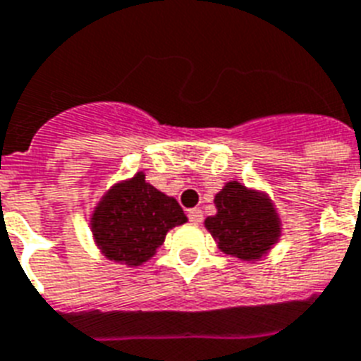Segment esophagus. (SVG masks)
Listing matches in <instances>:
<instances>
[{"instance_id": "obj_1", "label": "esophagus", "mask_w": 361, "mask_h": 361, "mask_svg": "<svg viewBox=\"0 0 361 361\" xmlns=\"http://www.w3.org/2000/svg\"><path fill=\"white\" fill-rule=\"evenodd\" d=\"M187 216H189V221L192 222V224H200L202 221H204V213H202V209H189V213H187Z\"/></svg>"}]
</instances>
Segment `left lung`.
<instances>
[{
  "mask_svg": "<svg viewBox=\"0 0 361 361\" xmlns=\"http://www.w3.org/2000/svg\"><path fill=\"white\" fill-rule=\"evenodd\" d=\"M215 206L216 215L207 216L206 228L224 254L259 259L278 241V216L265 196L230 181L215 196Z\"/></svg>",
  "mask_w": 361,
  "mask_h": 361,
  "instance_id": "1",
  "label": "left lung"
}]
</instances>
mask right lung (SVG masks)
<instances>
[{
    "mask_svg": "<svg viewBox=\"0 0 361 361\" xmlns=\"http://www.w3.org/2000/svg\"><path fill=\"white\" fill-rule=\"evenodd\" d=\"M187 221L180 204L146 183L145 174L114 185L92 215V233L105 256L140 265L165 241L166 231Z\"/></svg>",
    "mask_w": 361,
    "mask_h": 361,
    "instance_id": "obj_1",
    "label": "right lung"
}]
</instances>
